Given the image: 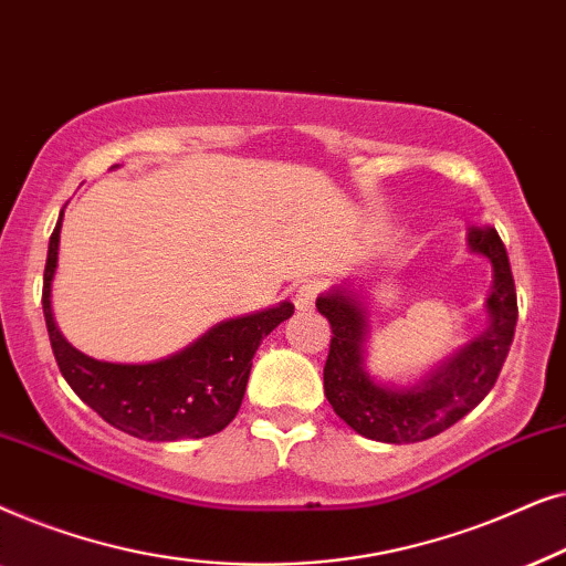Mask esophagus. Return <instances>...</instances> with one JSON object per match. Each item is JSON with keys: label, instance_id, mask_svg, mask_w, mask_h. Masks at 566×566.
<instances>
[{"label": "esophagus", "instance_id": "esophagus-1", "mask_svg": "<svg viewBox=\"0 0 566 566\" xmlns=\"http://www.w3.org/2000/svg\"><path fill=\"white\" fill-rule=\"evenodd\" d=\"M316 296H319V283H316V281L301 283L296 289V298H293V304H296V312H301V314L312 312Z\"/></svg>", "mask_w": 566, "mask_h": 566}]
</instances>
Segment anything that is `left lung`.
<instances>
[{
    "mask_svg": "<svg viewBox=\"0 0 566 566\" xmlns=\"http://www.w3.org/2000/svg\"><path fill=\"white\" fill-rule=\"evenodd\" d=\"M467 247L492 265L486 329L432 366L417 384H386L368 374L370 324L363 289L337 285L316 298L319 314L332 324L324 394L339 420L358 436L378 443H420L467 417L492 391L515 335V283L494 227H471Z\"/></svg>",
    "mask_w": 566,
    "mask_h": 566,
    "instance_id": "8db88e82",
    "label": "left lung"
}]
</instances>
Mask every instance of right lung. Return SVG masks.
Wrapping results in <instances>:
<instances>
[{
    "label": "right lung",
    "instance_id": "obj_1",
    "mask_svg": "<svg viewBox=\"0 0 566 566\" xmlns=\"http://www.w3.org/2000/svg\"><path fill=\"white\" fill-rule=\"evenodd\" d=\"M61 211L43 273V314L61 376L84 405L128 436L165 440L221 432L242 407L252 358L262 339L293 314L291 301L213 324L175 355L151 363H107L84 355L56 327L51 285L59 265Z\"/></svg>",
    "mask_w": 566,
    "mask_h": 566
}]
</instances>
